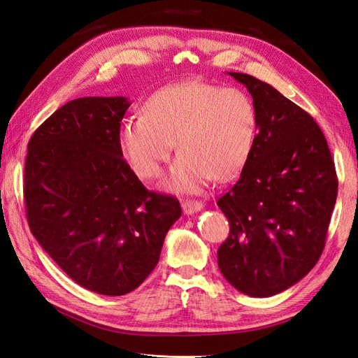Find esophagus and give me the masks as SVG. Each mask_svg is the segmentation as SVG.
Listing matches in <instances>:
<instances>
[{"label": "esophagus", "instance_id": "obj_1", "mask_svg": "<svg viewBox=\"0 0 358 358\" xmlns=\"http://www.w3.org/2000/svg\"><path fill=\"white\" fill-rule=\"evenodd\" d=\"M204 208V204L201 201H194V200H187L182 203V209L187 215H192V213H197Z\"/></svg>", "mask_w": 358, "mask_h": 358}]
</instances>
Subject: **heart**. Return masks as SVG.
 Segmentation results:
<instances>
[{"label": "heart", "instance_id": "obj_1", "mask_svg": "<svg viewBox=\"0 0 358 358\" xmlns=\"http://www.w3.org/2000/svg\"><path fill=\"white\" fill-rule=\"evenodd\" d=\"M257 110L242 90L187 80L155 91L143 115L124 119L119 145L138 176H159L173 148L180 157L166 187L199 192L215 178L229 180L245 167L257 134Z\"/></svg>", "mask_w": 358, "mask_h": 358}]
</instances>
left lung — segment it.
I'll list each match as a JSON object with an SVG mask.
<instances>
[{"instance_id":"left-lung-1","label":"left lung","mask_w":358,"mask_h":358,"mask_svg":"<svg viewBox=\"0 0 358 358\" xmlns=\"http://www.w3.org/2000/svg\"><path fill=\"white\" fill-rule=\"evenodd\" d=\"M252 96V152L218 200L230 236L218 249L222 276L251 297L279 294L317 264L338 197L327 140L313 117L272 85L229 73Z\"/></svg>"}]
</instances>
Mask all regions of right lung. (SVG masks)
I'll list each match as a JSON object with an SVG mask.
<instances>
[{"label":"right lung","instance_id":"obj_1","mask_svg":"<svg viewBox=\"0 0 358 358\" xmlns=\"http://www.w3.org/2000/svg\"><path fill=\"white\" fill-rule=\"evenodd\" d=\"M125 96L64 104L28 143L24 196L29 229L76 284L124 296L155 268L175 197L149 192L122 158Z\"/></svg>","mask_w":358,"mask_h":358}]
</instances>
